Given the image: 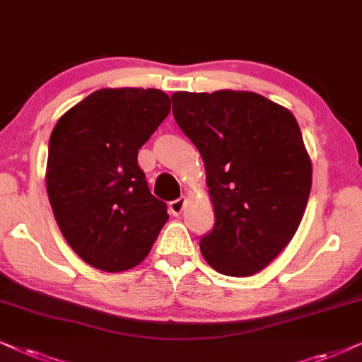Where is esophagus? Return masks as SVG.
I'll use <instances>...</instances> for the list:
<instances>
[{"label": "esophagus", "mask_w": 362, "mask_h": 362, "mask_svg": "<svg viewBox=\"0 0 362 362\" xmlns=\"http://www.w3.org/2000/svg\"><path fill=\"white\" fill-rule=\"evenodd\" d=\"M184 206H185V199H177V200L170 202L168 209H170V214L173 216H178L182 214V210H184Z\"/></svg>", "instance_id": "obj_1"}]
</instances>
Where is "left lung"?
Masks as SVG:
<instances>
[{
	"instance_id": "left-lung-1",
	"label": "left lung",
	"mask_w": 362,
	"mask_h": 362,
	"mask_svg": "<svg viewBox=\"0 0 362 362\" xmlns=\"http://www.w3.org/2000/svg\"><path fill=\"white\" fill-rule=\"evenodd\" d=\"M173 117L205 162L215 225L206 263L228 276L268 267L305 215L311 158L295 115L248 90L172 94Z\"/></svg>"
}]
</instances>
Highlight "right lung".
<instances>
[{
    "label": "right lung",
    "instance_id": "right-lung-1",
    "mask_svg": "<svg viewBox=\"0 0 362 362\" xmlns=\"http://www.w3.org/2000/svg\"><path fill=\"white\" fill-rule=\"evenodd\" d=\"M170 112L158 89H99L52 129L46 187L69 247L103 272L137 267L168 220L137 153Z\"/></svg>",
    "mask_w": 362,
    "mask_h": 362
}]
</instances>
